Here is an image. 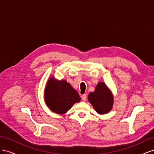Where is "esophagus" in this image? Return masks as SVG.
Listing matches in <instances>:
<instances>
[{
    "label": "esophagus",
    "mask_w": 154,
    "mask_h": 154,
    "mask_svg": "<svg viewBox=\"0 0 154 154\" xmlns=\"http://www.w3.org/2000/svg\"><path fill=\"white\" fill-rule=\"evenodd\" d=\"M82 99L83 101H86V100H87V95L85 94H83L82 96Z\"/></svg>",
    "instance_id": "obj_1"
}]
</instances>
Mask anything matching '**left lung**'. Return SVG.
Returning <instances> with one entry per match:
<instances>
[{"instance_id":"8db88e82","label":"left lung","mask_w":154,"mask_h":154,"mask_svg":"<svg viewBox=\"0 0 154 154\" xmlns=\"http://www.w3.org/2000/svg\"><path fill=\"white\" fill-rule=\"evenodd\" d=\"M88 100L100 114L109 112L113 106V96L103 82L98 83L95 91L88 94Z\"/></svg>"}]
</instances>
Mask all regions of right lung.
<instances>
[{"label":"right lung","instance_id":"obj_1","mask_svg":"<svg viewBox=\"0 0 154 154\" xmlns=\"http://www.w3.org/2000/svg\"><path fill=\"white\" fill-rule=\"evenodd\" d=\"M45 102L54 112L64 114L72 105L80 101L77 91L66 80H57L53 77L48 82L44 91Z\"/></svg>","mask_w":154,"mask_h":154}]
</instances>
